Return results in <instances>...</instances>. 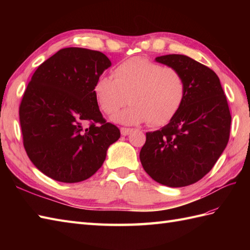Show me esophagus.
I'll use <instances>...</instances> for the list:
<instances>
[{"mask_svg":"<svg viewBox=\"0 0 250 250\" xmlns=\"http://www.w3.org/2000/svg\"><path fill=\"white\" fill-rule=\"evenodd\" d=\"M131 131H132V129H130V128H121L120 129V132H121V134L122 135H128V134H130L131 133Z\"/></svg>","mask_w":250,"mask_h":250,"instance_id":"obj_1","label":"esophagus"}]
</instances>
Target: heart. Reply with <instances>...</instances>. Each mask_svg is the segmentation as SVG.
<instances>
[{
    "label": "heart",
    "mask_w": 250,
    "mask_h": 250,
    "mask_svg": "<svg viewBox=\"0 0 250 250\" xmlns=\"http://www.w3.org/2000/svg\"><path fill=\"white\" fill-rule=\"evenodd\" d=\"M111 75L113 78L100 76L93 92L106 115L115 114L126 101L130 102L114 117L117 122H147L150 126H160L172 120L182 107L186 81L177 68L163 66L145 57H133L117 65Z\"/></svg>",
    "instance_id": "obj_1"
}]
</instances>
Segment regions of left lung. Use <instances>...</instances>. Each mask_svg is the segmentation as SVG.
<instances>
[{
  "label": "left lung",
  "instance_id": "obj_1",
  "mask_svg": "<svg viewBox=\"0 0 250 250\" xmlns=\"http://www.w3.org/2000/svg\"><path fill=\"white\" fill-rule=\"evenodd\" d=\"M186 81L182 107L162 129L146 133L140 159L146 173L168 187L194 184L208 173L229 142L231 114L216 73L184 55L156 58Z\"/></svg>",
  "mask_w": 250,
  "mask_h": 250
}]
</instances>
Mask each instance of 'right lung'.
I'll return each mask as SVG.
<instances>
[{
	"label": "right lung",
	"instance_id": "1",
	"mask_svg": "<svg viewBox=\"0 0 250 250\" xmlns=\"http://www.w3.org/2000/svg\"><path fill=\"white\" fill-rule=\"evenodd\" d=\"M110 64L102 52L68 47L36 68L19 120L26 155L46 176L62 183L88 179L118 141L120 130L103 118L93 92Z\"/></svg>",
	"mask_w": 250,
	"mask_h": 250
}]
</instances>
